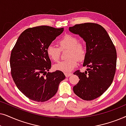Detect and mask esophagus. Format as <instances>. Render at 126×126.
I'll return each instance as SVG.
<instances>
[{"mask_svg": "<svg viewBox=\"0 0 126 126\" xmlns=\"http://www.w3.org/2000/svg\"><path fill=\"white\" fill-rule=\"evenodd\" d=\"M64 74H65V76H66V77H69V76H71V75H72V73H66V72H65Z\"/></svg>", "mask_w": 126, "mask_h": 126, "instance_id": "34e87169", "label": "esophagus"}]
</instances>
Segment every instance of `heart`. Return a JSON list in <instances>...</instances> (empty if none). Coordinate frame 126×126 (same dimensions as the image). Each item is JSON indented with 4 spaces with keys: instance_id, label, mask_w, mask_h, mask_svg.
I'll return each mask as SVG.
<instances>
[{
    "instance_id": "heart-1",
    "label": "heart",
    "mask_w": 126,
    "mask_h": 126,
    "mask_svg": "<svg viewBox=\"0 0 126 126\" xmlns=\"http://www.w3.org/2000/svg\"><path fill=\"white\" fill-rule=\"evenodd\" d=\"M61 49H69L68 59L60 61L54 66L56 70L63 72H70L76 68L78 61H82L85 58L86 49L82 43L79 42L76 37L71 34H66L58 41ZM46 53L50 59L57 62L60 59V50L53 45H49L46 49Z\"/></svg>"
}]
</instances>
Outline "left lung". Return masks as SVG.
Here are the masks:
<instances>
[{
  "label": "left lung",
  "mask_w": 126,
  "mask_h": 126,
  "mask_svg": "<svg viewBox=\"0 0 126 126\" xmlns=\"http://www.w3.org/2000/svg\"><path fill=\"white\" fill-rule=\"evenodd\" d=\"M69 30L86 43L83 66L88 68L85 72L74 73L80 80L73 91L81 99L92 100L104 94L112 82L116 66V49L107 31L99 24L81 23L69 27Z\"/></svg>",
  "instance_id": "obj_1"
}]
</instances>
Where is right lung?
Masks as SVG:
<instances>
[{
	"instance_id": "1",
	"label": "right lung",
	"mask_w": 126,
	"mask_h": 126,
	"mask_svg": "<svg viewBox=\"0 0 126 126\" xmlns=\"http://www.w3.org/2000/svg\"><path fill=\"white\" fill-rule=\"evenodd\" d=\"M63 31V28L47 26L27 29L20 34L12 50V77L19 90L32 100L43 102L51 99L65 78L60 70L49 72L51 63L46 53L47 46Z\"/></svg>"
}]
</instances>
